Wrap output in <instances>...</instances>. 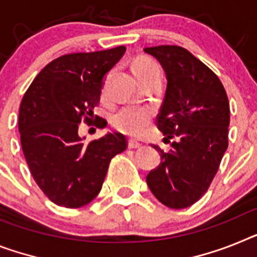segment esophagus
Listing matches in <instances>:
<instances>
[{
    "label": "esophagus",
    "instance_id": "1",
    "mask_svg": "<svg viewBox=\"0 0 257 257\" xmlns=\"http://www.w3.org/2000/svg\"><path fill=\"white\" fill-rule=\"evenodd\" d=\"M142 146V144H140L139 141H135V140H129L128 141V148L129 149H140Z\"/></svg>",
    "mask_w": 257,
    "mask_h": 257
}]
</instances>
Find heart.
Returning a JSON list of instances; mask_svg holds the SVG:
<instances>
[{
    "label": "heart",
    "mask_w": 257,
    "mask_h": 257,
    "mask_svg": "<svg viewBox=\"0 0 257 257\" xmlns=\"http://www.w3.org/2000/svg\"><path fill=\"white\" fill-rule=\"evenodd\" d=\"M132 69L139 79H142L145 75L159 70L158 65L152 59L145 56L137 57L133 61ZM152 118L153 113L150 109L140 108V107H124L113 115L112 125L118 132L125 133V135L141 136L145 133L150 125Z\"/></svg>",
    "instance_id": "b5f03b06"
}]
</instances>
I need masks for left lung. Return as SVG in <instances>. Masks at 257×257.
I'll use <instances>...</instances> for the list:
<instances>
[{
	"instance_id": "8db88e82",
	"label": "left lung",
	"mask_w": 257,
	"mask_h": 257,
	"mask_svg": "<svg viewBox=\"0 0 257 257\" xmlns=\"http://www.w3.org/2000/svg\"><path fill=\"white\" fill-rule=\"evenodd\" d=\"M167 74V90L157 126L175 139L161 165L146 176L153 195L163 205L184 209L198 201L212 184L228 146L230 105L222 82L191 52L179 45L145 48Z\"/></svg>"
}]
</instances>
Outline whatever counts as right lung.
I'll return each instance as SVG.
<instances>
[{
  "instance_id": "right-lung-1",
  "label": "right lung",
  "mask_w": 257,
  "mask_h": 257,
  "mask_svg": "<svg viewBox=\"0 0 257 257\" xmlns=\"http://www.w3.org/2000/svg\"><path fill=\"white\" fill-rule=\"evenodd\" d=\"M124 45L69 53L42 69L23 95L18 126L26 162L39 188L56 205L81 208L102 189L111 159L126 149L121 133L85 144L82 121L104 128L94 115L103 78L125 52Z\"/></svg>"
}]
</instances>
